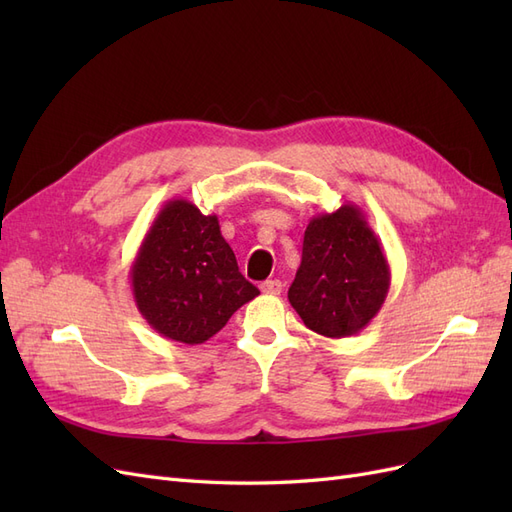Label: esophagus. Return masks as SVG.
<instances>
[{
	"instance_id": "34e87169",
	"label": "esophagus",
	"mask_w": 512,
	"mask_h": 512,
	"mask_svg": "<svg viewBox=\"0 0 512 512\" xmlns=\"http://www.w3.org/2000/svg\"><path fill=\"white\" fill-rule=\"evenodd\" d=\"M282 288H284V284L280 280H267V282L260 284V290L265 294H280Z\"/></svg>"
}]
</instances>
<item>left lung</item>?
Returning <instances> with one entry per match:
<instances>
[{
  "label": "left lung",
  "instance_id": "8db88e82",
  "mask_svg": "<svg viewBox=\"0 0 512 512\" xmlns=\"http://www.w3.org/2000/svg\"><path fill=\"white\" fill-rule=\"evenodd\" d=\"M389 288V260L361 207L346 203L309 220L288 290L307 329L331 339L356 335L376 318Z\"/></svg>",
  "mask_w": 512,
  "mask_h": 512
}]
</instances>
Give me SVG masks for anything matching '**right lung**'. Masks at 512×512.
<instances>
[{"label":"right lung","instance_id":"obj_1","mask_svg":"<svg viewBox=\"0 0 512 512\" xmlns=\"http://www.w3.org/2000/svg\"><path fill=\"white\" fill-rule=\"evenodd\" d=\"M130 286L149 327L188 346L207 342L260 294L241 275L218 215L200 213L188 198L168 200L156 215L130 267Z\"/></svg>","mask_w":512,"mask_h":512}]
</instances>
